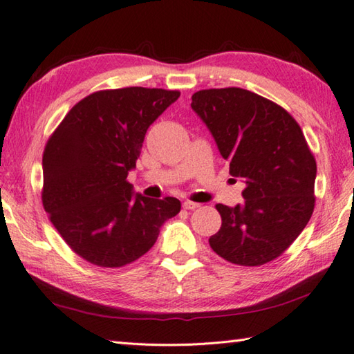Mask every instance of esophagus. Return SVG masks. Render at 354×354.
Returning <instances> with one entry per match:
<instances>
[{
    "label": "esophagus",
    "mask_w": 354,
    "mask_h": 354,
    "mask_svg": "<svg viewBox=\"0 0 354 354\" xmlns=\"http://www.w3.org/2000/svg\"><path fill=\"white\" fill-rule=\"evenodd\" d=\"M183 207L187 209V210H194V209H198L199 204L198 203H194V201H184L183 203Z\"/></svg>",
    "instance_id": "1"
}]
</instances>
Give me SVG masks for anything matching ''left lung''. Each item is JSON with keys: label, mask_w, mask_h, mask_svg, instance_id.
<instances>
[{"label": "left lung", "mask_w": 354, "mask_h": 354, "mask_svg": "<svg viewBox=\"0 0 354 354\" xmlns=\"http://www.w3.org/2000/svg\"><path fill=\"white\" fill-rule=\"evenodd\" d=\"M192 110L230 162V175L244 183L243 204H216L221 227L210 248L234 265L272 261L305 229L316 201V159L301 128L283 108L243 88L198 91Z\"/></svg>", "instance_id": "obj_1"}]
</instances>
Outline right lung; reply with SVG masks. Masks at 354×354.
I'll use <instances>...</instances> for the list:
<instances>
[{
    "label": "right lung",
    "mask_w": 354,
    "mask_h": 354,
    "mask_svg": "<svg viewBox=\"0 0 354 354\" xmlns=\"http://www.w3.org/2000/svg\"><path fill=\"white\" fill-rule=\"evenodd\" d=\"M179 91L106 89L89 94L62 120L43 153V207L82 259L120 268L149 252L179 199L134 194L127 181L145 133Z\"/></svg>",
    "instance_id": "obj_1"
}]
</instances>
